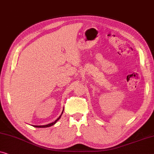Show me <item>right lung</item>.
Returning a JSON list of instances; mask_svg holds the SVG:
<instances>
[{
  "instance_id": "add662e5",
  "label": "right lung",
  "mask_w": 154,
  "mask_h": 154,
  "mask_svg": "<svg viewBox=\"0 0 154 154\" xmlns=\"http://www.w3.org/2000/svg\"><path fill=\"white\" fill-rule=\"evenodd\" d=\"M63 111H64V110H63ZM63 111H62V114L63 113ZM62 114H61V115L60 116V117H59L58 119H57L55 121L53 122V123H50V124H48V125H33V127H35V128H48V127H50V126L54 125V124H55V123H57V121L58 120L60 119V117H61V116H62Z\"/></svg>"
}]
</instances>
